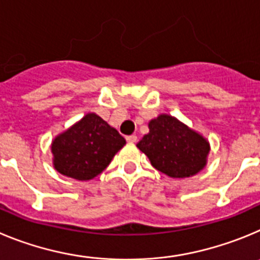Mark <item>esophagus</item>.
I'll list each match as a JSON object with an SVG mask.
<instances>
[{
  "label": "esophagus",
  "mask_w": 260,
  "mask_h": 260,
  "mask_svg": "<svg viewBox=\"0 0 260 260\" xmlns=\"http://www.w3.org/2000/svg\"><path fill=\"white\" fill-rule=\"evenodd\" d=\"M125 140H127L128 142H136V141H137V136H136V135L127 136V137H125Z\"/></svg>",
  "instance_id": "34e87169"
}]
</instances>
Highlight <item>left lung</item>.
<instances>
[{"mask_svg": "<svg viewBox=\"0 0 260 260\" xmlns=\"http://www.w3.org/2000/svg\"><path fill=\"white\" fill-rule=\"evenodd\" d=\"M137 147L151 166L170 177H189L200 172L210 151L202 136L170 115H160L149 123V133Z\"/></svg>", "mask_w": 260, "mask_h": 260, "instance_id": "8db88e82", "label": "left lung"}]
</instances>
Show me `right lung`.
<instances>
[{"label": "right lung", "instance_id": "1", "mask_svg": "<svg viewBox=\"0 0 260 260\" xmlns=\"http://www.w3.org/2000/svg\"><path fill=\"white\" fill-rule=\"evenodd\" d=\"M125 145L123 136L95 114H88L53 141L59 174L85 181L100 175Z\"/></svg>", "mask_w": 260, "mask_h": 260}]
</instances>
